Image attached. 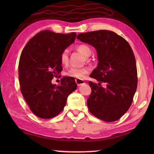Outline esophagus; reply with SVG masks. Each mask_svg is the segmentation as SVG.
Instances as JSON below:
<instances>
[{
    "label": "esophagus",
    "mask_w": 154,
    "mask_h": 154,
    "mask_svg": "<svg viewBox=\"0 0 154 154\" xmlns=\"http://www.w3.org/2000/svg\"><path fill=\"white\" fill-rule=\"evenodd\" d=\"M75 82H76L78 86H80V85H82L85 83L84 81L80 79H75Z\"/></svg>",
    "instance_id": "esophagus-1"
}]
</instances>
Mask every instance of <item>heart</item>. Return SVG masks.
<instances>
[{"label":"heart","mask_w":154,"mask_h":154,"mask_svg":"<svg viewBox=\"0 0 154 154\" xmlns=\"http://www.w3.org/2000/svg\"><path fill=\"white\" fill-rule=\"evenodd\" d=\"M77 49L80 53H82L86 57L90 56L91 53H92V49H91L89 46L85 45V44H81V45H79L77 47ZM60 60L62 64H68V63H69V51H68V49H64V50L62 51L60 57ZM90 69L88 67H71L67 71H66L65 75L66 76L82 79L85 77V75L88 73Z\"/></svg>","instance_id":"1"}]
</instances>
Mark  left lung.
I'll use <instances>...</instances> for the list:
<instances>
[{"label": "left lung", "instance_id": "8db88e82", "mask_svg": "<svg viewBox=\"0 0 154 154\" xmlns=\"http://www.w3.org/2000/svg\"><path fill=\"white\" fill-rule=\"evenodd\" d=\"M77 38L94 47L98 64L90 76L92 92L87 100L91 113L101 120L119 119L131 106L137 88V69L133 51L121 36L110 30L81 33ZM106 82L104 88L100 83Z\"/></svg>", "mask_w": 154, "mask_h": 154}]
</instances>
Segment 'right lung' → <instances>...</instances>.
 <instances>
[{
    "label": "right lung",
    "instance_id": "obj_1",
    "mask_svg": "<svg viewBox=\"0 0 154 154\" xmlns=\"http://www.w3.org/2000/svg\"><path fill=\"white\" fill-rule=\"evenodd\" d=\"M76 33L61 34L45 30L30 39L21 54L18 73L20 90L31 111L38 118L50 119L63 110L77 84L64 77L60 84H52L62 70V51L74 42Z\"/></svg>",
    "mask_w": 154,
    "mask_h": 154
}]
</instances>
